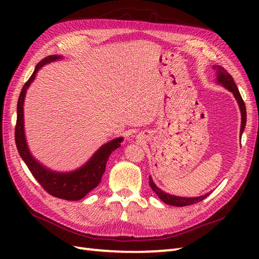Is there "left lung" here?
Masks as SVG:
<instances>
[{
	"instance_id": "left-lung-1",
	"label": "left lung",
	"mask_w": 259,
	"mask_h": 259,
	"mask_svg": "<svg viewBox=\"0 0 259 259\" xmlns=\"http://www.w3.org/2000/svg\"><path fill=\"white\" fill-rule=\"evenodd\" d=\"M212 69L216 71V73H217V79H216L217 83L223 85L224 88H226L228 91L232 92L236 99V101H237V103H238L240 114H241L240 135H243L245 125H246V107H245L243 98H241L240 93L238 91V88H237V85H236L233 76L227 72V70H225L223 67H221V65H212ZM149 185L151 187V189L156 192L157 196L160 198V199L164 203H167V205H170V206L184 207V206L194 205V203L199 202L209 196V192L208 194H205V195L199 196V197H179V196L170 195V194H168V192H164L163 190L159 188V187H157V185L153 183L151 177H149Z\"/></svg>"
}]
</instances>
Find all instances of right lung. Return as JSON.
<instances>
[{"mask_svg": "<svg viewBox=\"0 0 259 259\" xmlns=\"http://www.w3.org/2000/svg\"><path fill=\"white\" fill-rule=\"evenodd\" d=\"M61 59L62 56H57V54L43 59L40 63H37L34 72L22 88L18 101V110H16L18 118H16L15 126V144L22 160L25 162L33 177L37 180V183L46 189V191L54 197L61 198V199L80 200L100 184L109 156L121 146L123 138L119 137V138L112 139L102 145L83 166L74 169L72 171H56V170L46 167L32 156L29 146H27L24 131V100L26 91L32 82L34 81L37 71L43 65L59 61Z\"/></svg>", "mask_w": 259, "mask_h": 259, "instance_id": "add662e5", "label": "right lung"}]
</instances>
